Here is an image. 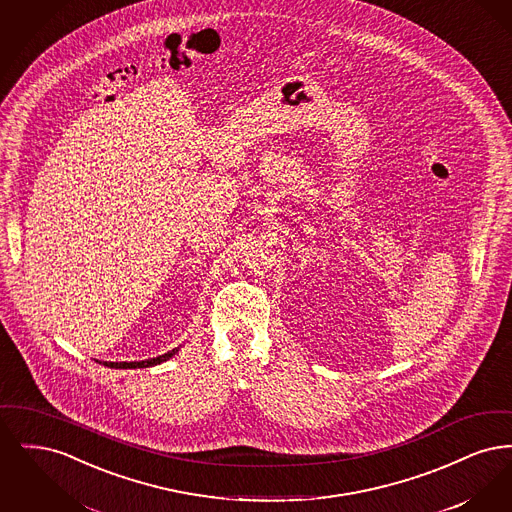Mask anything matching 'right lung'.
Segmentation results:
<instances>
[{
    "instance_id": "right-lung-1",
    "label": "right lung",
    "mask_w": 512,
    "mask_h": 512,
    "mask_svg": "<svg viewBox=\"0 0 512 512\" xmlns=\"http://www.w3.org/2000/svg\"><path fill=\"white\" fill-rule=\"evenodd\" d=\"M178 351H180V347H174V349L169 351V353H165V355H159V357H153V359H146V361H130V363H126V361H122V363L99 361V363H101V365L109 366V368H147V366L161 365V363L169 361L172 355H176Z\"/></svg>"
}]
</instances>
